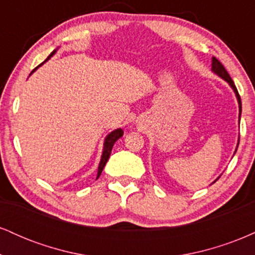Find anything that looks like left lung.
Wrapping results in <instances>:
<instances>
[{"instance_id": "obj_1", "label": "left lung", "mask_w": 255, "mask_h": 255, "mask_svg": "<svg viewBox=\"0 0 255 255\" xmlns=\"http://www.w3.org/2000/svg\"><path fill=\"white\" fill-rule=\"evenodd\" d=\"M212 71L215 72L216 74H218L221 78H223L224 80H227L228 83H229L230 86L233 87L234 92H235L236 97H238L239 107H240V115H241V110H242V107H241V98H240V95H239V92H238V89H236V86H235V84H234L233 79L230 78L229 73L227 72V69L224 68L223 64L219 62V61H218L216 57H212ZM238 146H239V145H238Z\"/></svg>"}]
</instances>
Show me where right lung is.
<instances>
[{
  "instance_id": "1",
  "label": "right lung",
  "mask_w": 255,
  "mask_h": 255,
  "mask_svg": "<svg viewBox=\"0 0 255 255\" xmlns=\"http://www.w3.org/2000/svg\"><path fill=\"white\" fill-rule=\"evenodd\" d=\"M55 52H56V50L52 51L51 54L49 55L48 58H46L45 61H48L49 58H50V57L52 56V55L55 54ZM45 61H44V62H45ZM44 62H43V63H44ZM43 63H42V64H43ZM42 64H39V66H42ZM39 66H38V67H39ZM38 67H36V68H34L33 71H32V73H33L34 71H36V69L38 68ZM122 135H124V131H122V129H116V130L111 131V133L109 134V135H108L107 137H105V141H104V148H103V154H102L101 163H99V166H98L97 178H98L99 176H101L102 171H103L104 166H105V164H107L108 159H109L110 153H111V150H113V146H114V144H115V142L118 141V140H119L120 137H121Z\"/></svg>"
}]
</instances>
